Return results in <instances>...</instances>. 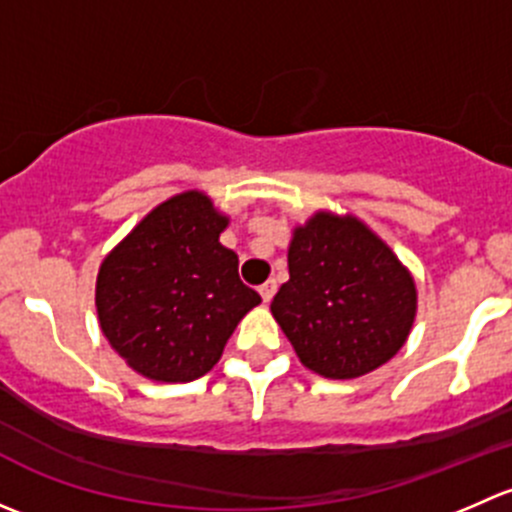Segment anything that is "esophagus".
Wrapping results in <instances>:
<instances>
[{
  "label": "esophagus",
  "instance_id": "34e87169",
  "mask_svg": "<svg viewBox=\"0 0 512 512\" xmlns=\"http://www.w3.org/2000/svg\"><path fill=\"white\" fill-rule=\"evenodd\" d=\"M275 292H277V282H275V280L265 282V285L260 287V297H262V302H272V297H275Z\"/></svg>",
  "mask_w": 512,
  "mask_h": 512
}]
</instances>
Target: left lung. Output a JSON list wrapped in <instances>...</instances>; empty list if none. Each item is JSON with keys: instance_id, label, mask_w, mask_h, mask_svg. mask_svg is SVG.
<instances>
[{"instance_id": "left-lung-1", "label": "left lung", "mask_w": 512, "mask_h": 512, "mask_svg": "<svg viewBox=\"0 0 512 512\" xmlns=\"http://www.w3.org/2000/svg\"><path fill=\"white\" fill-rule=\"evenodd\" d=\"M287 262L289 280L270 309L307 369L356 379L404 347L416 287L374 232L317 213L294 230Z\"/></svg>"}]
</instances>
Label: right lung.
Returning a JSON list of instances; mask_svg holds the SVG:
<instances>
[{
	"label": "right lung",
	"mask_w": 512,
	"mask_h": 512,
	"mask_svg": "<svg viewBox=\"0 0 512 512\" xmlns=\"http://www.w3.org/2000/svg\"><path fill=\"white\" fill-rule=\"evenodd\" d=\"M227 220L203 193L158 205L103 260L96 309L103 334L138 374L193 381L218 364L260 294L220 245Z\"/></svg>",
	"instance_id": "1"
}]
</instances>
